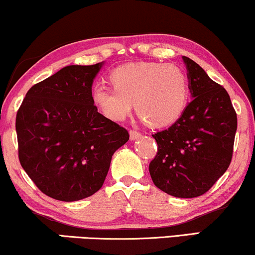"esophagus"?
Instances as JSON below:
<instances>
[{"mask_svg": "<svg viewBox=\"0 0 255 255\" xmlns=\"http://www.w3.org/2000/svg\"><path fill=\"white\" fill-rule=\"evenodd\" d=\"M141 133L137 130H130V139L131 140H135V139H138L140 137Z\"/></svg>", "mask_w": 255, "mask_h": 255, "instance_id": "obj_1", "label": "esophagus"}]
</instances>
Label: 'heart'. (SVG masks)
Segmentation results:
<instances>
[{
    "mask_svg": "<svg viewBox=\"0 0 255 255\" xmlns=\"http://www.w3.org/2000/svg\"><path fill=\"white\" fill-rule=\"evenodd\" d=\"M109 79L114 88L95 86L92 99L110 120H124L131 113L132 103H135V110L146 123L166 127L186 109L189 82L186 73L176 65H125L111 72Z\"/></svg>",
    "mask_w": 255,
    "mask_h": 255,
    "instance_id": "obj_1",
    "label": "heart"
}]
</instances>
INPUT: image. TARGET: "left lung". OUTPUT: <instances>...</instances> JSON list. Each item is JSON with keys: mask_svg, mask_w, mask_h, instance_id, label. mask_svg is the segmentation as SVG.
<instances>
[{"mask_svg": "<svg viewBox=\"0 0 255 255\" xmlns=\"http://www.w3.org/2000/svg\"><path fill=\"white\" fill-rule=\"evenodd\" d=\"M183 60L193 100L172 127L152 134L158 152L149 174L159 189L191 198L207 193L229 168L237 114L228 92L194 60Z\"/></svg>", "mask_w": 255, "mask_h": 255, "instance_id": "obj_1", "label": "left lung"}]
</instances>
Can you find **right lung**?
I'll return each mask as SVG.
<instances>
[{"label": "right lung", "instance_id": "add662e5", "mask_svg": "<svg viewBox=\"0 0 255 255\" xmlns=\"http://www.w3.org/2000/svg\"><path fill=\"white\" fill-rule=\"evenodd\" d=\"M101 67L102 62L64 67L31 87L17 111L20 165L54 200L79 201L100 190L113 154L130 137L93 102Z\"/></svg>", "mask_w": 255, "mask_h": 255}]
</instances>
